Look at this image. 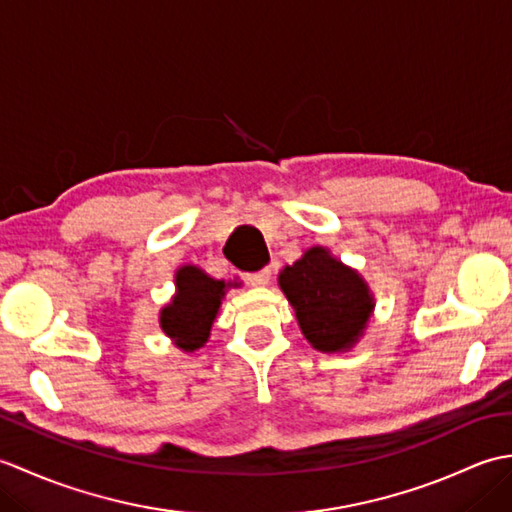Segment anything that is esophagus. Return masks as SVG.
Masks as SVG:
<instances>
[{
  "label": "esophagus",
  "instance_id": "34e87169",
  "mask_svg": "<svg viewBox=\"0 0 512 512\" xmlns=\"http://www.w3.org/2000/svg\"><path fill=\"white\" fill-rule=\"evenodd\" d=\"M270 273H273V270H270V268H262V270H257V273H250V275H246V281H248L250 286L262 288V286H268Z\"/></svg>",
  "mask_w": 512,
  "mask_h": 512
}]
</instances>
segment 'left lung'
<instances>
[{
	"mask_svg": "<svg viewBox=\"0 0 512 512\" xmlns=\"http://www.w3.org/2000/svg\"><path fill=\"white\" fill-rule=\"evenodd\" d=\"M306 341L323 354L350 352L363 339L376 299L363 275L330 248L312 246L279 273Z\"/></svg>",
	"mask_w": 512,
	"mask_h": 512,
	"instance_id": "8db88e82",
	"label": "left lung"
}]
</instances>
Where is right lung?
Returning a JSON list of instances; mask_svg holds the SVG:
<instances>
[{"label": "right lung", "mask_w": 512, "mask_h": 512, "mask_svg": "<svg viewBox=\"0 0 512 512\" xmlns=\"http://www.w3.org/2000/svg\"><path fill=\"white\" fill-rule=\"evenodd\" d=\"M173 284L176 292L160 308V330L178 350L193 354L209 341L226 292L242 286V281L215 279L200 266L184 264L173 275Z\"/></svg>", "instance_id": "1"}]
</instances>
